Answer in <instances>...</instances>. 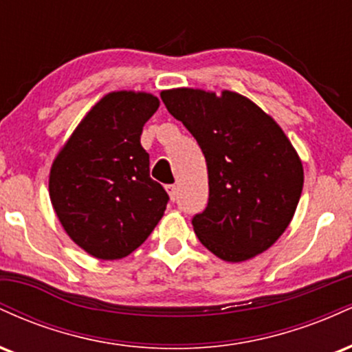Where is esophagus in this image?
<instances>
[{"instance_id":"34e87169","label":"esophagus","mask_w":352,"mask_h":352,"mask_svg":"<svg viewBox=\"0 0 352 352\" xmlns=\"http://www.w3.org/2000/svg\"><path fill=\"white\" fill-rule=\"evenodd\" d=\"M165 190H167V193H168V197H170V200L175 201L177 200V195H179V188H177V185H167V187H165Z\"/></svg>"}]
</instances>
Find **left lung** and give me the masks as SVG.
<instances>
[{
  "label": "left lung",
  "instance_id": "obj_1",
  "mask_svg": "<svg viewBox=\"0 0 352 352\" xmlns=\"http://www.w3.org/2000/svg\"><path fill=\"white\" fill-rule=\"evenodd\" d=\"M199 142L208 204L192 218L201 245L225 261L250 260L288 228L302 190V165L281 127L232 91L179 87L160 94Z\"/></svg>",
  "mask_w": 352,
  "mask_h": 352
}]
</instances>
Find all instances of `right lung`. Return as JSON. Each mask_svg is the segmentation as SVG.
Instances as JSON below:
<instances>
[{"mask_svg":"<svg viewBox=\"0 0 352 352\" xmlns=\"http://www.w3.org/2000/svg\"><path fill=\"white\" fill-rule=\"evenodd\" d=\"M147 92L104 96L54 159L50 197L76 245L99 260H119L147 240L168 195L148 173L140 145L144 124L159 109Z\"/></svg>","mask_w":352,"mask_h":352,"instance_id":"right-lung-1","label":"right lung"}]
</instances>
